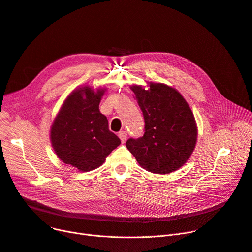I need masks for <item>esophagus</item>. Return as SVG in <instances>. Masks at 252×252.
<instances>
[{
	"mask_svg": "<svg viewBox=\"0 0 252 252\" xmlns=\"http://www.w3.org/2000/svg\"><path fill=\"white\" fill-rule=\"evenodd\" d=\"M118 137H119V139H121L122 143H125L126 141V137H127L126 131V130H121L118 133Z\"/></svg>",
	"mask_w": 252,
	"mask_h": 252,
	"instance_id": "1",
	"label": "esophagus"
}]
</instances>
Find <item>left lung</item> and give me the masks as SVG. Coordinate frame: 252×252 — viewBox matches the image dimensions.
<instances>
[{"label":"left lung","instance_id":"1","mask_svg":"<svg viewBox=\"0 0 252 252\" xmlns=\"http://www.w3.org/2000/svg\"><path fill=\"white\" fill-rule=\"evenodd\" d=\"M149 85V90L131 87L144 115L145 133L129 138L126 145L144 169L164 175L188 160L197 141V126L188 103L177 90Z\"/></svg>","mask_w":252,"mask_h":252}]
</instances>
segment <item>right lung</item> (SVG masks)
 <instances>
[{
    "instance_id": "1",
    "label": "right lung",
    "mask_w": 252,
    "mask_h": 252,
    "mask_svg": "<svg viewBox=\"0 0 252 252\" xmlns=\"http://www.w3.org/2000/svg\"><path fill=\"white\" fill-rule=\"evenodd\" d=\"M104 90L89 87L73 91L51 127V142L57 156L81 171L103 164L121 140L109 130L107 117L99 110Z\"/></svg>"
}]
</instances>
